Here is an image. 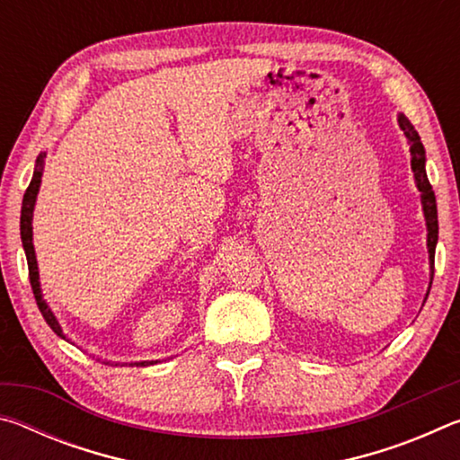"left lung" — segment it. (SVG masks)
I'll list each match as a JSON object with an SVG mask.
<instances>
[{
	"label": "left lung",
	"instance_id": "1",
	"mask_svg": "<svg viewBox=\"0 0 460 460\" xmlns=\"http://www.w3.org/2000/svg\"><path fill=\"white\" fill-rule=\"evenodd\" d=\"M398 123L400 129L406 136L408 144H410V155H411V172H414V181L420 190V200H422V211H424V219H426V247H428V263H430V284H428V294H430V286H432V278H434V252H436V243H438V211H436V197L430 182H428V174H426V152L424 146L420 142L418 131L411 126L410 119L403 113H398ZM424 298V302H426Z\"/></svg>",
	"mask_w": 460,
	"mask_h": 460
}]
</instances>
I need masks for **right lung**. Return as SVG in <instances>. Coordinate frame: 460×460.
<instances>
[{
  "instance_id": "obj_1",
  "label": "right lung",
  "mask_w": 460,
  "mask_h": 460,
  "mask_svg": "<svg viewBox=\"0 0 460 460\" xmlns=\"http://www.w3.org/2000/svg\"><path fill=\"white\" fill-rule=\"evenodd\" d=\"M44 160H46V152H42L36 158V166H34V174H32V182H30L28 190L24 194V200H22V215H20V235H22V245H24L26 252V260H28V271H30V284H32L34 290V298L36 305L40 308V313L44 316V321L49 323L50 329L58 334L60 339H66V334L62 332V326L57 321V316L49 306V302L44 300L42 294V286H40V271H38V261H36V252H34V243H32V219H34V207H36V197L38 190H40V182H42V172H44ZM107 365H139V367H146V365H154L158 361H131V363H119V361H105Z\"/></svg>"
}]
</instances>
